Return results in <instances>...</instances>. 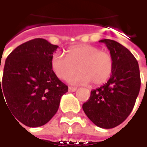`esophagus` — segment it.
I'll use <instances>...</instances> for the list:
<instances>
[{"instance_id":"esophagus-1","label":"esophagus","mask_w":147,"mask_h":147,"mask_svg":"<svg viewBox=\"0 0 147 147\" xmlns=\"http://www.w3.org/2000/svg\"><path fill=\"white\" fill-rule=\"evenodd\" d=\"M76 90H77V88H75V87H68V91L69 92H74Z\"/></svg>"}]
</instances>
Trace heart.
<instances>
[{"label":"heart","instance_id":"1","mask_svg":"<svg viewBox=\"0 0 147 147\" xmlns=\"http://www.w3.org/2000/svg\"><path fill=\"white\" fill-rule=\"evenodd\" d=\"M51 68L59 79L67 80L76 71L79 72L69 79L75 84L101 85L110 79L114 62L110 53L100 47L83 44L68 48L66 57L56 53L51 58Z\"/></svg>","mask_w":147,"mask_h":147}]
</instances>
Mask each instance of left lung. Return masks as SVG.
<instances>
[{
	"label": "left lung",
	"mask_w": 147,
	"mask_h": 147,
	"mask_svg": "<svg viewBox=\"0 0 147 147\" xmlns=\"http://www.w3.org/2000/svg\"><path fill=\"white\" fill-rule=\"evenodd\" d=\"M114 62L110 79L101 87L91 91L83 105L85 115L95 125L111 129L121 124L133 110L141 88L138 62L121 43L103 39Z\"/></svg>",
	"instance_id": "left-lung-1"
}]
</instances>
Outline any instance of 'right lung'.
<instances>
[{"label": "right lung", "mask_w": 147, "mask_h": 147, "mask_svg": "<svg viewBox=\"0 0 147 147\" xmlns=\"http://www.w3.org/2000/svg\"><path fill=\"white\" fill-rule=\"evenodd\" d=\"M58 47L36 38L18 46L5 59L0 101L4 99L12 116L26 126L47 124L57 113L61 97L68 92V86L51 68V58Z\"/></svg>", "instance_id": "add662e5"}]
</instances>
